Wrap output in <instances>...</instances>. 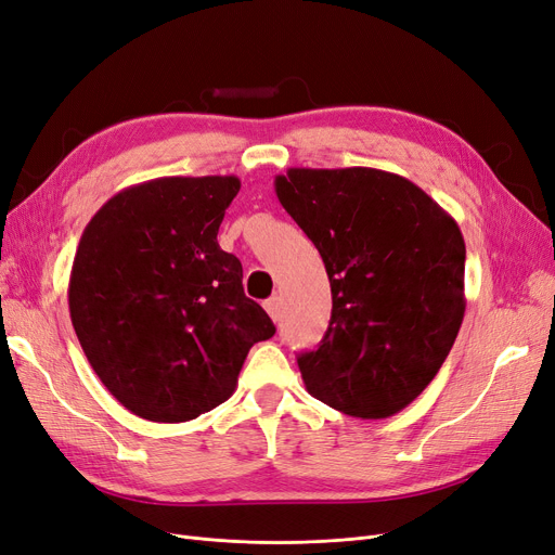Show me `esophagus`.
I'll return each instance as SVG.
<instances>
[{
  "instance_id": "obj_1",
  "label": "esophagus",
  "mask_w": 555,
  "mask_h": 555,
  "mask_svg": "<svg viewBox=\"0 0 555 555\" xmlns=\"http://www.w3.org/2000/svg\"><path fill=\"white\" fill-rule=\"evenodd\" d=\"M263 309H266V312H269V317L278 323L280 321V298H269V300H266L263 302Z\"/></svg>"
}]
</instances>
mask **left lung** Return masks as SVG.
<instances>
[{
	"label": "left lung",
	"mask_w": 555,
	"mask_h": 555,
	"mask_svg": "<svg viewBox=\"0 0 555 555\" xmlns=\"http://www.w3.org/2000/svg\"><path fill=\"white\" fill-rule=\"evenodd\" d=\"M275 193L323 257L332 317L298 354L307 391L360 418H387L424 391L464 319V238L451 214L378 168H289Z\"/></svg>",
	"instance_id": "left-lung-1"
}]
</instances>
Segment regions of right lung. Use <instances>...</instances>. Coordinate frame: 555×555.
I'll return each instance as SVG.
<instances>
[{
  "label": "right lung",
  "instance_id": "1",
  "mask_svg": "<svg viewBox=\"0 0 555 555\" xmlns=\"http://www.w3.org/2000/svg\"><path fill=\"white\" fill-rule=\"evenodd\" d=\"M238 189L234 175L157 177L108 197L79 238L73 327L131 414L180 424L225 403L248 350L275 335L216 241Z\"/></svg>",
  "mask_w": 555,
  "mask_h": 555
}]
</instances>
